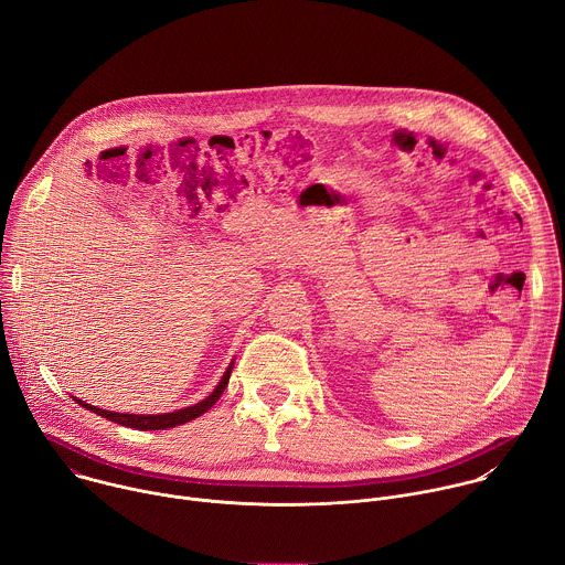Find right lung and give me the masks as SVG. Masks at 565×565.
Returning a JSON list of instances; mask_svg holds the SVG:
<instances>
[{
    "label": "right lung",
    "mask_w": 565,
    "mask_h": 565,
    "mask_svg": "<svg viewBox=\"0 0 565 565\" xmlns=\"http://www.w3.org/2000/svg\"><path fill=\"white\" fill-rule=\"evenodd\" d=\"M232 366H234V362H230V366L225 369V373H223V377L218 380V384L214 386V391L205 397V399H201V402H196V405H192V407H183V409H177V412H172V414H156V416H138V414H118V412H107V409H98V407H94V405H87L85 399H79V397H75V395H71L79 407H85L87 412H92V414H98V416H103V418H107V420H111V423H118V425H122V427H131V429H140V431H147V429H172V427H179V425H185V423H190V420H194V418H199V416H203L214 402L221 397V393L225 391V386H227V380H230V373H232Z\"/></svg>",
    "instance_id": "1"
}]
</instances>
